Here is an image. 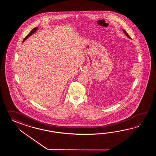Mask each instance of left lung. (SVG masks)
Here are the masks:
<instances>
[{
    "mask_svg": "<svg viewBox=\"0 0 156 156\" xmlns=\"http://www.w3.org/2000/svg\"><path fill=\"white\" fill-rule=\"evenodd\" d=\"M123 32H124V33H125L126 34V36L128 37H129V38H130L128 34V33H127V32H126V31L125 30H123Z\"/></svg>",
    "mask_w": 156,
    "mask_h": 156,
    "instance_id": "obj_1",
    "label": "left lung"
}]
</instances>
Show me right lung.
Masks as SVG:
<instances>
[{"label":"right lung","instance_id":"1","mask_svg":"<svg viewBox=\"0 0 156 156\" xmlns=\"http://www.w3.org/2000/svg\"><path fill=\"white\" fill-rule=\"evenodd\" d=\"M38 30V28L37 27H35L34 28H33V30H32L30 32V33L27 36L24 38L23 41V42H24L25 40H26L27 38H28L32 34H33V33H34V32H36L37 30Z\"/></svg>","mask_w":156,"mask_h":156}]
</instances>
